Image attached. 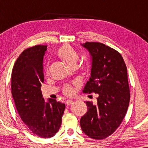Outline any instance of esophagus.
<instances>
[{
    "instance_id": "1",
    "label": "esophagus",
    "mask_w": 148,
    "mask_h": 148,
    "mask_svg": "<svg viewBox=\"0 0 148 148\" xmlns=\"http://www.w3.org/2000/svg\"><path fill=\"white\" fill-rule=\"evenodd\" d=\"M73 101L71 100H67L65 102H66V105H71L73 103Z\"/></svg>"
}]
</instances>
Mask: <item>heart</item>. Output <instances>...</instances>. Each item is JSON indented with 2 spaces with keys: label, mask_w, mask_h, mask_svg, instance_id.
Masks as SVG:
<instances>
[{
  "label": "heart",
  "mask_w": 148,
  "mask_h": 148,
  "mask_svg": "<svg viewBox=\"0 0 148 148\" xmlns=\"http://www.w3.org/2000/svg\"><path fill=\"white\" fill-rule=\"evenodd\" d=\"M58 54L62 59H63L69 66L75 65L78 60V55L74 49L70 46L65 44L62 46L58 50ZM74 92V89L71 85H66L63 88V93L65 95L69 96Z\"/></svg>",
  "instance_id": "obj_1"
}]
</instances>
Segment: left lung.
Returning <instances> with one entry per match:
<instances>
[{"mask_svg": "<svg viewBox=\"0 0 148 148\" xmlns=\"http://www.w3.org/2000/svg\"><path fill=\"white\" fill-rule=\"evenodd\" d=\"M92 58L90 79L83 92L98 94L97 105L86 102L88 111L80 119L82 131L90 138L103 139L116 131L130 101L127 66L116 50L100 42L82 44Z\"/></svg>", "mask_w": 148, "mask_h": 148, "instance_id": "1", "label": "left lung"}]
</instances>
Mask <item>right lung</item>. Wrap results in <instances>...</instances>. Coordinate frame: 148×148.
I'll return each mask as SVG.
<instances>
[{
    "label": "right lung",
    "mask_w": 148,
    "mask_h": 148,
    "mask_svg": "<svg viewBox=\"0 0 148 148\" xmlns=\"http://www.w3.org/2000/svg\"><path fill=\"white\" fill-rule=\"evenodd\" d=\"M47 46L37 45L21 52L11 74V93L21 120L33 134L53 137L59 130L65 109L63 103L48 98L41 92L44 82L43 61Z\"/></svg>",
    "instance_id": "1"
}]
</instances>
